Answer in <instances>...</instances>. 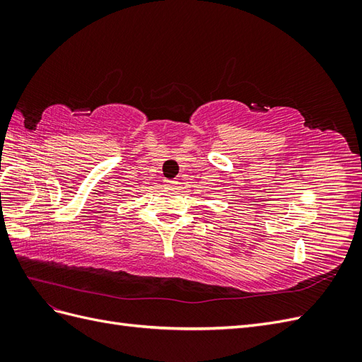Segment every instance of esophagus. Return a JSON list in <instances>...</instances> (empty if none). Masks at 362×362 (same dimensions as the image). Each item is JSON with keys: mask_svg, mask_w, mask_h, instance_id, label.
Instances as JSON below:
<instances>
[{"mask_svg": "<svg viewBox=\"0 0 362 362\" xmlns=\"http://www.w3.org/2000/svg\"><path fill=\"white\" fill-rule=\"evenodd\" d=\"M164 185H168V187H170V189H175L178 185V181L177 180H164Z\"/></svg>", "mask_w": 362, "mask_h": 362, "instance_id": "1", "label": "esophagus"}]
</instances>
